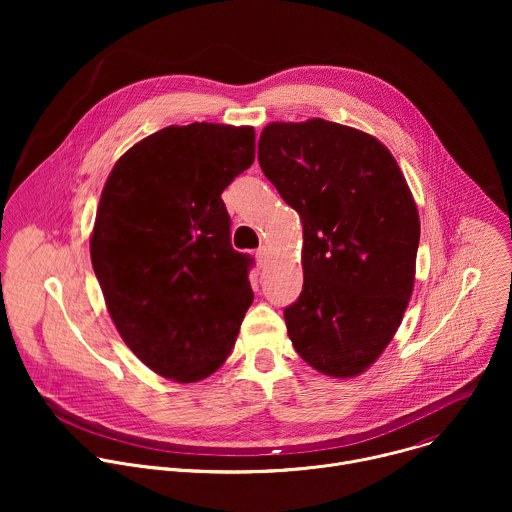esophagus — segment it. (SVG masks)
Here are the masks:
<instances>
[{"instance_id": "esophagus-1", "label": "esophagus", "mask_w": 512, "mask_h": 512, "mask_svg": "<svg viewBox=\"0 0 512 512\" xmlns=\"http://www.w3.org/2000/svg\"><path fill=\"white\" fill-rule=\"evenodd\" d=\"M269 257H271V251H269V247H259V251H257V263H259V267H265L267 263H269Z\"/></svg>"}]
</instances>
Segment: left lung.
<instances>
[{
	"label": "left lung",
	"instance_id": "1",
	"mask_svg": "<svg viewBox=\"0 0 512 512\" xmlns=\"http://www.w3.org/2000/svg\"><path fill=\"white\" fill-rule=\"evenodd\" d=\"M259 166L304 227V287L285 308L296 352L350 379L393 340L415 281L419 212L385 145L320 117L269 123Z\"/></svg>",
	"mask_w": 512,
	"mask_h": 512
}]
</instances>
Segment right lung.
Here are the masks:
<instances>
[{"label":"right lung","mask_w":512,"mask_h":512,"mask_svg":"<svg viewBox=\"0 0 512 512\" xmlns=\"http://www.w3.org/2000/svg\"><path fill=\"white\" fill-rule=\"evenodd\" d=\"M255 160V129L170 125L113 166L91 235L109 316L160 377L196 383L231 354L253 304L223 190Z\"/></svg>","instance_id":"add662e5"}]
</instances>
